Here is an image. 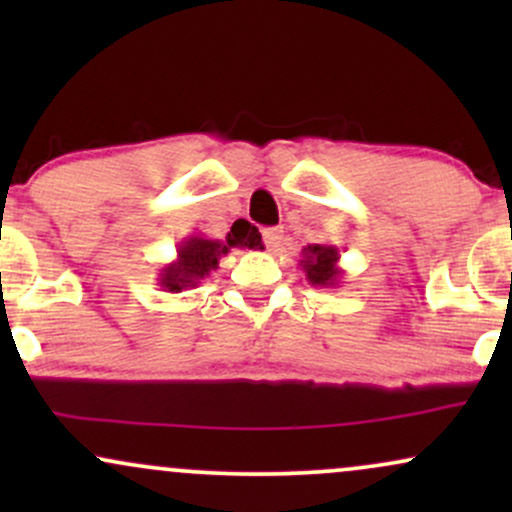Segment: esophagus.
<instances>
[{
    "instance_id": "esophagus-1",
    "label": "esophagus",
    "mask_w": 512,
    "mask_h": 512,
    "mask_svg": "<svg viewBox=\"0 0 512 512\" xmlns=\"http://www.w3.org/2000/svg\"><path fill=\"white\" fill-rule=\"evenodd\" d=\"M264 245H267L269 250L276 252L281 248V240H284V231L281 228H264Z\"/></svg>"
}]
</instances>
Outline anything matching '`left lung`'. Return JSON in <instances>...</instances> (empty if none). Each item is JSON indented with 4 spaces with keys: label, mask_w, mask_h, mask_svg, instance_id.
Wrapping results in <instances>:
<instances>
[{
    "label": "left lung",
    "mask_w": 512,
    "mask_h": 512,
    "mask_svg": "<svg viewBox=\"0 0 512 512\" xmlns=\"http://www.w3.org/2000/svg\"><path fill=\"white\" fill-rule=\"evenodd\" d=\"M303 260L298 267L303 269L305 281L310 286H322V289H337L344 279V269L339 267V248L337 245L313 243L301 252Z\"/></svg>",
    "instance_id": "1"
}]
</instances>
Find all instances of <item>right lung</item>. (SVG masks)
<instances>
[{
    "mask_svg": "<svg viewBox=\"0 0 512 512\" xmlns=\"http://www.w3.org/2000/svg\"><path fill=\"white\" fill-rule=\"evenodd\" d=\"M233 248L240 250H262V236L248 221L233 223L231 233L223 240L207 236H190L178 245V255L173 262L163 264L158 269V286L168 293H180L185 289H195L202 284L204 276H209L219 267V260Z\"/></svg>",
    "mask_w": 512,
    "mask_h": 512,
    "instance_id": "obj_1",
    "label": "right lung"
}]
</instances>
